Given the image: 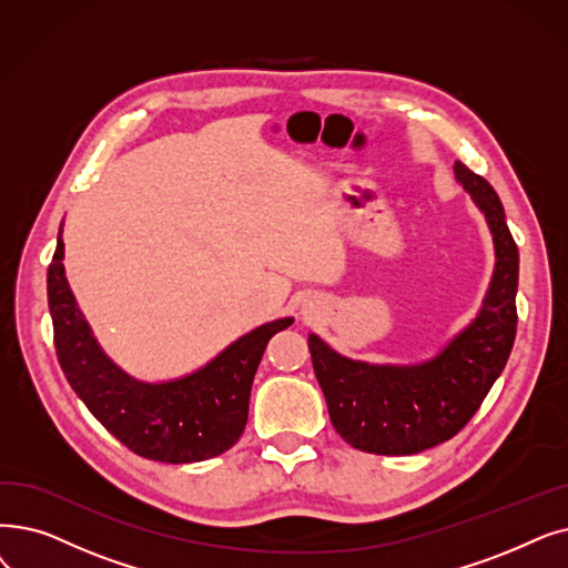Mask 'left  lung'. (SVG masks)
Returning <instances> with one entry per match:
<instances>
[{
	"label": "left lung",
	"mask_w": 568,
	"mask_h": 568,
	"mask_svg": "<svg viewBox=\"0 0 568 568\" xmlns=\"http://www.w3.org/2000/svg\"><path fill=\"white\" fill-rule=\"evenodd\" d=\"M453 169L485 215L495 243V271L471 323L436 355L410 364L345 357L317 334H308L313 372L329 420L341 438L362 453L413 455L453 438L480 408L513 348L520 255L495 187L462 162Z\"/></svg>",
	"instance_id": "left-lung-1"
}]
</instances>
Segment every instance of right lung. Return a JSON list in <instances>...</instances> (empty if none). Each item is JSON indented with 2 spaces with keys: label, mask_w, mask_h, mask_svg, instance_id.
<instances>
[{
  "label": "right lung",
  "mask_w": 568,
  "mask_h": 568,
  "mask_svg": "<svg viewBox=\"0 0 568 568\" xmlns=\"http://www.w3.org/2000/svg\"><path fill=\"white\" fill-rule=\"evenodd\" d=\"M62 227L48 266V308L62 372L79 399L132 453L187 464L223 455L248 423L253 378L268 338L290 327L278 317L232 341L194 372L169 381H141L115 364L94 338L64 276Z\"/></svg>",
  "instance_id": "right-lung-1"
}]
</instances>
